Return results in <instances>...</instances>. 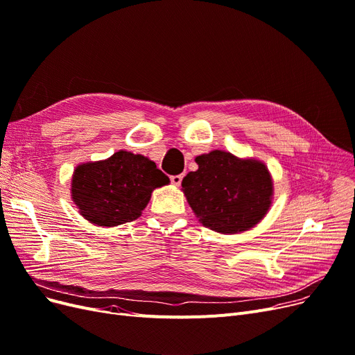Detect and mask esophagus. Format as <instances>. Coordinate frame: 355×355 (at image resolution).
<instances>
[{
	"label": "esophagus",
	"mask_w": 355,
	"mask_h": 355,
	"mask_svg": "<svg viewBox=\"0 0 355 355\" xmlns=\"http://www.w3.org/2000/svg\"><path fill=\"white\" fill-rule=\"evenodd\" d=\"M184 178V174H178V175H171V182L174 184V186H180L181 181Z\"/></svg>",
	"instance_id": "1"
}]
</instances>
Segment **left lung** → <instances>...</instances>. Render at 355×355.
Instances as JSON below:
<instances>
[{"mask_svg":"<svg viewBox=\"0 0 355 355\" xmlns=\"http://www.w3.org/2000/svg\"><path fill=\"white\" fill-rule=\"evenodd\" d=\"M197 171L181 186L197 218L220 234H238L255 226L271 205L272 181L267 166L255 159L211 150L196 158Z\"/></svg>","mask_w":355,"mask_h":355,"instance_id":"1","label":"left lung"}]
</instances>
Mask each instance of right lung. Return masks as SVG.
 Returning <instances> with one entry per match:
<instances>
[{
	"label": "right lung",
	"mask_w": 355,
	"mask_h": 355,
	"mask_svg": "<svg viewBox=\"0 0 355 355\" xmlns=\"http://www.w3.org/2000/svg\"><path fill=\"white\" fill-rule=\"evenodd\" d=\"M168 182L169 178L153 161L119 150L105 161L76 166L71 193L87 220L117 226L139 218L150 193Z\"/></svg>",
	"instance_id": "1"
}]
</instances>
